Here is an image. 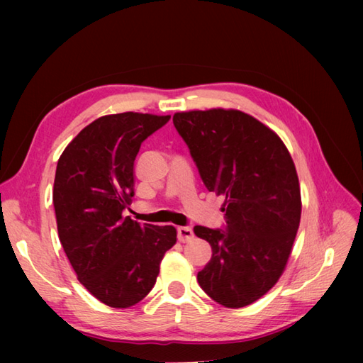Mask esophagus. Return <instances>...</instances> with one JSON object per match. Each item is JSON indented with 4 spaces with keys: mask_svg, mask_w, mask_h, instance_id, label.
<instances>
[{
    "mask_svg": "<svg viewBox=\"0 0 363 363\" xmlns=\"http://www.w3.org/2000/svg\"><path fill=\"white\" fill-rule=\"evenodd\" d=\"M177 236H179L180 242H188V240H191L194 238V232H192L191 227H179L177 228Z\"/></svg>",
    "mask_w": 363,
    "mask_h": 363,
    "instance_id": "esophagus-1",
    "label": "esophagus"
}]
</instances>
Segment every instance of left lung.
I'll use <instances>...</instances> for the list:
<instances>
[{
  "label": "left lung",
  "instance_id": "8db88e82",
  "mask_svg": "<svg viewBox=\"0 0 363 363\" xmlns=\"http://www.w3.org/2000/svg\"><path fill=\"white\" fill-rule=\"evenodd\" d=\"M172 123L207 191L225 196L224 228L194 227L212 247L196 280L219 304L248 306L280 279L300 225L292 157L271 128L244 112H180Z\"/></svg>",
  "mask_w": 363,
  "mask_h": 363
}]
</instances>
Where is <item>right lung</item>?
Listing matches in <instances>:
<instances>
[{
	"label": "right lung",
	"instance_id": "1",
	"mask_svg": "<svg viewBox=\"0 0 363 363\" xmlns=\"http://www.w3.org/2000/svg\"><path fill=\"white\" fill-rule=\"evenodd\" d=\"M169 118L101 116L71 140L57 162L52 203L60 244L79 281L111 307L124 309L147 296L164 252L177 240L172 225L123 216L135 195L140 144Z\"/></svg>",
	"mask_w": 363,
	"mask_h": 363
}]
</instances>
